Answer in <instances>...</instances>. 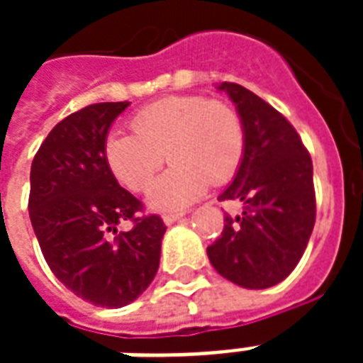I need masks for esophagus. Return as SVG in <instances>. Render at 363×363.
<instances>
[{"label": "esophagus", "mask_w": 363, "mask_h": 363, "mask_svg": "<svg viewBox=\"0 0 363 363\" xmlns=\"http://www.w3.org/2000/svg\"><path fill=\"white\" fill-rule=\"evenodd\" d=\"M182 218V213H171V215H164V222L169 226V224H173V222L181 220Z\"/></svg>", "instance_id": "34e87169"}]
</instances>
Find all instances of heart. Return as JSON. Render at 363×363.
<instances>
[{"mask_svg": "<svg viewBox=\"0 0 363 363\" xmlns=\"http://www.w3.org/2000/svg\"><path fill=\"white\" fill-rule=\"evenodd\" d=\"M131 133L105 137V162L133 192L150 186L167 156L173 167L154 182L148 205L182 209L213 184L238 173L245 156V125L232 105L205 96H169L131 116Z\"/></svg>", "mask_w": 363, "mask_h": 363, "instance_id": "heart-1", "label": "heart"}]
</instances>
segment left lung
I'll return each instance as SVG.
<instances>
[{"mask_svg":"<svg viewBox=\"0 0 363 363\" xmlns=\"http://www.w3.org/2000/svg\"><path fill=\"white\" fill-rule=\"evenodd\" d=\"M230 96L245 125V156L220 201H241L224 216L222 235L207 254L224 279L262 290L284 281L303 256L316 218L313 162L298 131L277 109L235 82Z\"/></svg>","mask_w":363,"mask_h":363,"instance_id":"obj_1","label":"left lung"}]
</instances>
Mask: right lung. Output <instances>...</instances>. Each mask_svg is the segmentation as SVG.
Instances as JSON below:
<instances>
[{"instance_id":"right-lung-1","label":"right lung","mask_w":363,"mask_h":363,"mask_svg":"<svg viewBox=\"0 0 363 363\" xmlns=\"http://www.w3.org/2000/svg\"><path fill=\"white\" fill-rule=\"evenodd\" d=\"M128 101L94 104L54 125L31 162L30 220L48 267L92 305L137 299L160 265L164 220L116 182L104 143ZM131 220L130 233L116 226Z\"/></svg>"}]
</instances>
